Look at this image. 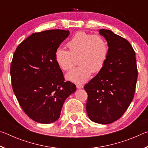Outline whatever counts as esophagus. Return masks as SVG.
<instances>
[{
    "mask_svg": "<svg viewBox=\"0 0 148 148\" xmlns=\"http://www.w3.org/2000/svg\"><path fill=\"white\" fill-rule=\"evenodd\" d=\"M76 87L77 89H82V88H84V86H83V85H81V84H77Z\"/></svg>",
    "mask_w": 148,
    "mask_h": 148,
    "instance_id": "1",
    "label": "esophagus"
}]
</instances>
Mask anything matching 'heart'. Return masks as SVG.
<instances>
[{"label": "heart", "mask_w": 148, "mask_h": 148, "mask_svg": "<svg viewBox=\"0 0 148 148\" xmlns=\"http://www.w3.org/2000/svg\"><path fill=\"white\" fill-rule=\"evenodd\" d=\"M69 51L57 49L55 60L62 71H68L74 65L75 57H78L79 66L72 69L66 74V79L73 83L82 84L89 79L92 72L97 73L103 68L108 55V46L101 35L85 32L76 33L67 43Z\"/></svg>", "instance_id": "b5f03b06"}]
</instances>
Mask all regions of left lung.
Segmentation results:
<instances>
[{
    "mask_svg": "<svg viewBox=\"0 0 148 148\" xmlns=\"http://www.w3.org/2000/svg\"><path fill=\"white\" fill-rule=\"evenodd\" d=\"M99 34L108 42L103 68L84 86L86 111L92 121L112 123L119 119L133 99L138 77L135 51L126 39L106 29Z\"/></svg>",
    "mask_w": 148,
    "mask_h": 148,
    "instance_id": "8db88e82",
    "label": "left lung"
}]
</instances>
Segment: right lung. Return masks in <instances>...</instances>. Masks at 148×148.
Masks as SVG:
<instances>
[{
    "label": "right lung",
    "mask_w": 148,
    "mask_h": 148,
    "mask_svg": "<svg viewBox=\"0 0 148 148\" xmlns=\"http://www.w3.org/2000/svg\"><path fill=\"white\" fill-rule=\"evenodd\" d=\"M69 31L48 30L32 34L20 44L10 66L13 91L27 116L40 123L57 121L65 100L76 91L64 82L55 53Z\"/></svg>",
    "instance_id": "1"
}]
</instances>
